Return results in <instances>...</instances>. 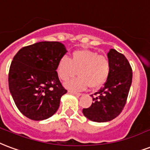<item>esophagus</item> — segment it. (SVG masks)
I'll use <instances>...</instances> for the list:
<instances>
[{"mask_svg": "<svg viewBox=\"0 0 150 150\" xmlns=\"http://www.w3.org/2000/svg\"><path fill=\"white\" fill-rule=\"evenodd\" d=\"M68 92H69L70 93H72V94H74V95L77 96V97H79V96L82 95V93H77V92H75V91H72V90H68Z\"/></svg>", "mask_w": 150, "mask_h": 150, "instance_id": "esophagus-1", "label": "esophagus"}]
</instances>
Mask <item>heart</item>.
<instances>
[{
  "label": "heart",
  "mask_w": 150,
  "mask_h": 150,
  "mask_svg": "<svg viewBox=\"0 0 150 150\" xmlns=\"http://www.w3.org/2000/svg\"><path fill=\"white\" fill-rule=\"evenodd\" d=\"M110 71L111 63L108 57L90 50H75L70 60L62 57L57 66V75L63 81L74 77L76 73L79 75V77L65 83L67 88L76 90H85L89 86L100 87L107 81Z\"/></svg>",
  "instance_id": "b5f03b06"
}]
</instances>
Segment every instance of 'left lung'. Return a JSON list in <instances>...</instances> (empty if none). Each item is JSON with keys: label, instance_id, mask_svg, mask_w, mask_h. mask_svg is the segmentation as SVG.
I'll return each instance as SVG.
<instances>
[{"label": "left lung", "instance_id": "8db88e82", "mask_svg": "<svg viewBox=\"0 0 150 150\" xmlns=\"http://www.w3.org/2000/svg\"><path fill=\"white\" fill-rule=\"evenodd\" d=\"M111 71L102 88L94 93L92 105L83 108V115L98 123L108 122L121 113L127 102L132 83V69L125 56L116 50L108 52Z\"/></svg>", "mask_w": 150, "mask_h": 150}]
</instances>
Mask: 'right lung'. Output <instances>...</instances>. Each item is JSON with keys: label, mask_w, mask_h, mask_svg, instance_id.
<instances>
[{"label": "right lung", "mask_w": 150, "mask_h": 150, "mask_svg": "<svg viewBox=\"0 0 150 150\" xmlns=\"http://www.w3.org/2000/svg\"><path fill=\"white\" fill-rule=\"evenodd\" d=\"M67 51L59 42H41L19 50L11 61L8 86L16 105L26 117L50 118L67 93L58 78V61Z\"/></svg>", "instance_id": "obj_1"}]
</instances>
